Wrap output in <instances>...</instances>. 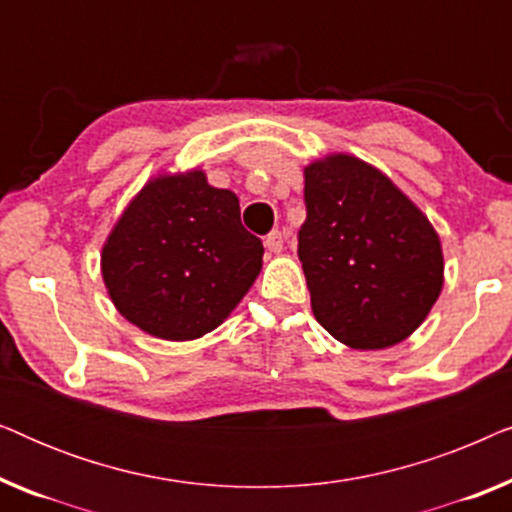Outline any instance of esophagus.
<instances>
[{"instance_id": "obj_1", "label": "esophagus", "mask_w": 512, "mask_h": 512, "mask_svg": "<svg viewBox=\"0 0 512 512\" xmlns=\"http://www.w3.org/2000/svg\"><path fill=\"white\" fill-rule=\"evenodd\" d=\"M265 249L272 251V254H279L284 249V237L279 230H272V233L265 237Z\"/></svg>"}]
</instances>
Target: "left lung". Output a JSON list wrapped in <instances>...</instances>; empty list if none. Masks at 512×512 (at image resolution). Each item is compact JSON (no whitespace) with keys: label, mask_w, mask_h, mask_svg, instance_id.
<instances>
[{"label":"left lung","mask_w":512,"mask_h":512,"mask_svg":"<svg viewBox=\"0 0 512 512\" xmlns=\"http://www.w3.org/2000/svg\"><path fill=\"white\" fill-rule=\"evenodd\" d=\"M298 258L321 326L352 349L412 335L443 289L431 221L377 167L333 153L305 167Z\"/></svg>","instance_id":"left-lung-1"}]
</instances>
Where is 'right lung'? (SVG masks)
<instances>
[{"label": "right lung", "mask_w": 512, "mask_h": 512, "mask_svg": "<svg viewBox=\"0 0 512 512\" xmlns=\"http://www.w3.org/2000/svg\"><path fill=\"white\" fill-rule=\"evenodd\" d=\"M263 242L233 191L202 170L160 174L125 207L102 247V279L130 324L163 340L214 331L251 289Z\"/></svg>", "instance_id": "right-lung-1"}]
</instances>
